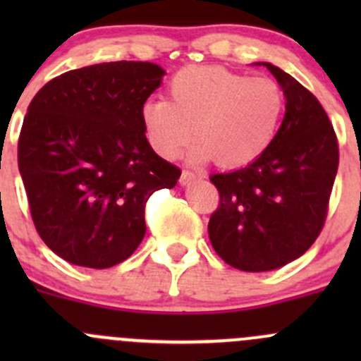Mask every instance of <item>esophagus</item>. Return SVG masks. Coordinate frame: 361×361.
<instances>
[{
  "label": "esophagus",
  "instance_id": "1",
  "mask_svg": "<svg viewBox=\"0 0 361 361\" xmlns=\"http://www.w3.org/2000/svg\"><path fill=\"white\" fill-rule=\"evenodd\" d=\"M197 176H199V174L194 173V171L183 169V173H181V178H180V183L181 185H188L190 181H194Z\"/></svg>",
  "mask_w": 361,
  "mask_h": 361
}]
</instances>
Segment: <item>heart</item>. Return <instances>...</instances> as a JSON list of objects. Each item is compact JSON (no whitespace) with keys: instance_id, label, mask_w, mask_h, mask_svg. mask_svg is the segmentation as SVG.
Instances as JSON below:
<instances>
[{"instance_id":"b5f03b06","label":"heart","mask_w":361,"mask_h":361,"mask_svg":"<svg viewBox=\"0 0 361 361\" xmlns=\"http://www.w3.org/2000/svg\"><path fill=\"white\" fill-rule=\"evenodd\" d=\"M169 96L147 101L141 110L148 141L166 159L178 157L195 134L199 157L245 166L271 147L285 111L278 82L218 66L178 71Z\"/></svg>"}]
</instances>
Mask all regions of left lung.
Returning <instances> with one entry per match:
<instances>
[{"mask_svg":"<svg viewBox=\"0 0 361 361\" xmlns=\"http://www.w3.org/2000/svg\"><path fill=\"white\" fill-rule=\"evenodd\" d=\"M286 97L271 147L250 166L211 174L220 204L207 232L218 257L246 272L279 269L318 239L338 167V143L314 94L265 63Z\"/></svg>","mask_w":361,"mask_h":361,"instance_id":"1","label":"left lung"}]
</instances>
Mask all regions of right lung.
Wrapping results in <instances>:
<instances>
[{"label": "right lung", "mask_w": 361, "mask_h": 361, "mask_svg": "<svg viewBox=\"0 0 361 361\" xmlns=\"http://www.w3.org/2000/svg\"><path fill=\"white\" fill-rule=\"evenodd\" d=\"M162 75L154 63L94 64L52 78L29 104L17 147L29 211L69 264L108 269L129 258L145 238L150 195L180 180L141 118Z\"/></svg>", "instance_id": "obj_1"}]
</instances>
